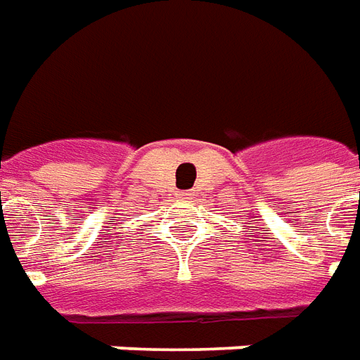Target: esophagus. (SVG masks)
I'll return each mask as SVG.
<instances>
[{
  "instance_id": "1",
  "label": "esophagus",
  "mask_w": 360,
  "mask_h": 360,
  "mask_svg": "<svg viewBox=\"0 0 360 360\" xmlns=\"http://www.w3.org/2000/svg\"><path fill=\"white\" fill-rule=\"evenodd\" d=\"M192 195H193L192 192H180V193H178V198H180V200H192Z\"/></svg>"
}]
</instances>
